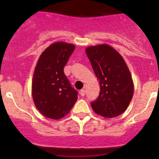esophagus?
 <instances>
[{
	"label": "esophagus",
	"mask_w": 159,
	"mask_h": 159,
	"mask_svg": "<svg viewBox=\"0 0 159 159\" xmlns=\"http://www.w3.org/2000/svg\"><path fill=\"white\" fill-rule=\"evenodd\" d=\"M80 94L81 96H84V95H85V90H84V89L80 90Z\"/></svg>",
	"instance_id": "1"
}]
</instances>
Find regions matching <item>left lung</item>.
I'll return each instance as SVG.
<instances>
[{"label": "left lung", "instance_id": "1", "mask_svg": "<svg viewBox=\"0 0 159 159\" xmlns=\"http://www.w3.org/2000/svg\"><path fill=\"white\" fill-rule=\"evenodd\" d=\"M85 51L100 86L99 97L91 103L92 109L105 118L120 116L127 110L134 94V84L127 64L108 44L90 46Z\"/></svg>", "mask_w": 159, "mask_h": 159}]
</instances>
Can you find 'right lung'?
I'll list each match as a JSON object with an SVG mask.
<instances>
[{"label":"right lung","instance_id":"obj_1","mask_svg":"<svg viewBox=\"0 0 159 159\" xmlns=\"http://www.w3.org/2000/svg\"><path fill=\"white\" fill-rule=\"evenodd\" d=\"M75 45L55 42L41 53L33 74L32 94L38 111L45 117L60 119L69 113L77 100V92L64 75V67Z\"/></svg>","mask_w":159,"mask_h":159}]
</instances>
